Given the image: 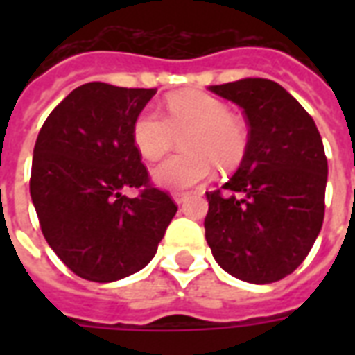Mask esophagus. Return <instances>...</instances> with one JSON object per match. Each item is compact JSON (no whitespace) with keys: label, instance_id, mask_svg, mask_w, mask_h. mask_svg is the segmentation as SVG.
<instances>
[{"label":"esophagus","instance_id":"obj_1","mask_svg":"<svg viewBox=\"0 0 355 355\" xmlns=\"http://www.w3.org/2000/svg\"><path fill=\"white\" fill-rule=\"evenodd\" d=\"M173 199H175V202H177V205H184V202H186V199H188V193H175L173 195Z\"/></svg>","mask_w":355,"mask_h":355}]
</instances>
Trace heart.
I'll use <instances>...</instances> for the list:
<instances>
[{
    "label": "heart",
    "instance_id": "heart-1",
    "mask_svg": "<svg viewBox=\"0 0 355 355\" xmlns=\"http://www.w3.org/2000/svg\"><path fill=\"white\" fill-rule=\"evenodd\" d=\"M180 139L182 153L153 169V180L167 189H188L205 182L214 164L234 169L247 150V130L232 118L230 107L202 92H184L167 99V118L145 108L132 123V141L147 160H158Z\"/></svg>",
    "mask_w": 355,
    "mask_h": 355
}]
</instances>
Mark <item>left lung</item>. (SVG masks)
Listing matches in <instances>:
<instances>
[{
    "instance_id": "obj_1",
    "label": "left lung",
    "mask_w": 355,
    "mask_h": 355,
    "mask_svg": "<svg viewBox=\"0 0 355 355\" xmlns=\"http://www.w3.org/2000/svg\"><path fill=\"white\" fill-rule=\"evenodd\" d=\"M243 108L247 150L223 189L208 191L206 241L228 275L272 284L308 256L324 219L328 160L313 118L269 79L208 88Z\"/></svg>"
}]
</instances>
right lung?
<instances>
[{"instance_id":"obj_1","label":"right lung","mask_w":355,"mask_h":355,"mask_svg":"<svg viewBox=\"0 0 355 355\" xmlns=\"http://www.w3.org/2000/svg\"><path fill=\"white\" fill-rule=\"evenodd\" d=\"M155 88L88 83L75 88L42 125L31 167V199L42 234L75 275L121 280L155 258L177 214L153 188L132 141V123ZM139 187L130 200L122 193Z\"/></svg>"}]
</instances>
